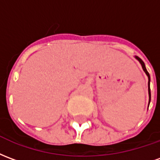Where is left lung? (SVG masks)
Listing matches in <instances>:
<instances>
[{"label": "left lung", "mask_w": 160, "mask_h": 160, "mask_svg": "<svg viewBox=\"0 0 160 160\" xmlns=\"http://www.w3.org/2000/svg\"><path fill=\"white\" fill-rule=\"evenodd\" d=\"M135 58L141 62V66H142V68H143V70L145 71V73H147V75L148 76V92H149V102L151 101V92H150V75H149V73L148 72V70H147V68H146V66H145V63L143 62V61L140 58V57H138V56H135Z\"/></svg>", "instance_id": "obj_1"}]
</instances>
